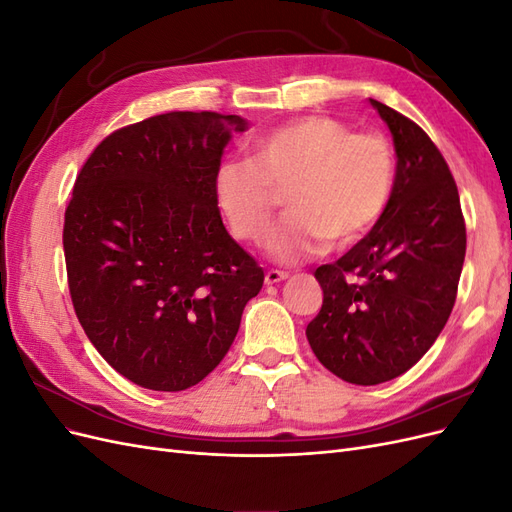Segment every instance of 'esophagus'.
I'll use <instances>...</instances> for the list:
<instances>
[{"instance_id": "34e87169", "label": "esophagus", "mask_w": 512, "mask_h": 512, "mask_svg": "<svg viewBox=\"0 0 512 512\" xmlns=\"http://www.w3.org/2000/svg\"><path fill=\"white\" fill-rule=\"evenodd\" d=\"M284 280H288V273H286V271L271 269V271H267V275H265V282H267V284H277V282H284Z\"/></svg>"}]
</instances>
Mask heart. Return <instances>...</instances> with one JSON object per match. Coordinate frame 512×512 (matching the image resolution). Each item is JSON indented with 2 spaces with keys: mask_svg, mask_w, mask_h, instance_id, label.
I'll return each instance as SVG.
<instances>
[{
  "mask_svg": "<svg viewBox=\"0 0 512 512\" xmlns=\"http://www.w3.org/2000/svg\"><path fill=\"white\" fill-rule=\"evenodd\" d=\"M290 188V213L269 237L284 265L316 258L367 237L391 203L395 156L378 132H352L327 115H307L260 134L250 158L220 166L215 192L232 235L265 243L277 190Z\"/></svg>",
  "mask_w": 512,
  "mask_h": 512,
  "instance_id": "1",
  "label": "heart"
}]
</instances>
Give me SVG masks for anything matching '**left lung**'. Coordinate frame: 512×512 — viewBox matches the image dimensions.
<instances>
[{
  "label": "left lung",
  "instance_id": "obj_1",
  "mask_svg": "<svg viewBox=\"0 0 512 512\" xmlns=\"http://www.w3.org/2000/svg\"><path fill=\"white\" fill-rule=\"evenodd\" d=\"M369 102L393 134V196L367 237L316 269L324 301L305 331L324 367L361 386L401 376L433 346L466 258V222L442 153L414 121Z\"/></svg>",
  "mask_w": 512,
  "mask_h": 512
}]
</instances>
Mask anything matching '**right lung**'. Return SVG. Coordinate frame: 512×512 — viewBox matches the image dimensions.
<instances>
[{
  "mask_svg": "<svg viewBox=\"0 0 512 512\" xmlns=\"http://www.w3.org/2000/svg\"><path fill=\"white\" fill-rule=\"evenodd\" d=\"M239 115L173 111L108 134L64 222L76 318L102 359L177 393L220 365L265 273L228 235L215 177Z\"/></svg>",
  "mask_w": 512,
  "mask_h": 512,
  "instance_id": "obj_1",
  "label": "right lung"
}]
</instances>
